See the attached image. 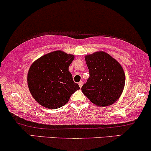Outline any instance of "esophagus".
<instances>
[{
    "label": "esophagus",
    "instance_id": "esophagus-1",
    "mask_svg": "<svg viewBox=\"0 0 151 151\" xmlns=\"http://www.w3.org/2000/svg\"><path fill=\"white\" fill-rule=\"evenodd\" d=\"M78 85H79L80 87H81V88L82 86H83V81H81V82H79Z\"/></svg>",
    "mask_w": 151,
    "mask_h": 151
}]
</instances>
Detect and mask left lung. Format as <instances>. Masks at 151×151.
Here are the masks:
<instances>
[{
	"label": "left lung",
	"mask_w": 151,
	"mask_h": 151,
	"mask_svg": "<svg viewBox=\"0 0 151 151\" xmlns=\"http://www.w3.org/2000/svg\"><path fill=\"white\" fill-rule=\"evenodd\" d=\"M85 61L90 78L82 87V92L96 106L112 105L120 98L125 83L122 66L104 52L86 55Z\"/></svg>",
	"instance_id": "obj_1"
}]
</instances>
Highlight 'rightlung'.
I'll return each mask as SVG.
<instances>
[{"instance_id":"add662e5","label":"right lung","mask_w":151,"mask_h":151,"mask_svg":"<svg viewBox=\"0 0 151 151\" xmlns=\"http://www.w3.org/2000/svg\"><path fill=\"white\" fill-rule=\"evenodd\" d=\"M74 55L57 50L46 54L31 64L28 72L29 91L34 99L50 109L65 105L70 96L79 90L73 81L68 67Z\"/></svg>"}]
</instances>
